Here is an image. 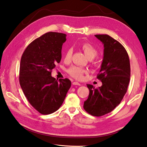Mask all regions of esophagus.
<instances>
[{"instance_id": "1", "label": "esophagus", "mask_w": 147, "mask_h": 147, "mask_svg": "<svg viewBox=\"0 0 147 147\" xmlns=\"http://www.w3.org/2000/svg\"><path fill=\"white\" fill-rule=\"evenodd\" d=\"M72 84H73V85H75V86H80V84L78 82H76V81H74Z\"/></svg>"}]
</instances>
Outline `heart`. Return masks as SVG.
Here are the masks:
<instances>
[{
    "label": "heart",
    "mask_w": 147,
    "mask_h": 147,
    "mask_svg": "<svg viewBox=\"0 0 147 147\" xmlns=\"http://www.w3.org/2000/svg\"><path fill=\"white\" fill-rule=\"evenodd\" d=\"M80 48L84 51V53L89 59L95 57L98 53L97 49L90 43H84L80 45ZM73 50L71 48H68L64 54L63 59L65 63H69L71 59ZM68 73L70 76L77 80H82L84 78V74L86 73V70L84 68L72 66L68 68Z\"/></svg>",
    "instance_id": "heart-1"
}]
</instances>
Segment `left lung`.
Listing matches in <instances>:
<instances>
[{"instance_id": "1", "label": "left lung", "mask_w": 147, "mask_h": 147, "mask_svg": "<svg viewBox=\"0 0 147 147\" xmlns=\"http://www.w3.org/2000/svg\"><path fill=\"white\" fill-rule=\"evenodd\" d=\"M95 36L104 45V57L97 78L102 84L89 89L84 108L94 116H101L111 112L118 106L126 93L130 79V63L128 53L119 42L107 34Z\"/></svg>"}]
</instances>
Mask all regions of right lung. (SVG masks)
<instances>
[{"mask_svg": "<svg viewBox=\"0 0 147 147\" xmlns=\"http://www.w3.org/2000/svg\"><path fill=\"white\" fill-rule=\"evenodd\" d=\"M67 35L49 32L26 48L19 68V83L29 102L42 115L56 111L63 104L71 86L68 79H57L51 70L60 63Z\"/></svg>", "mask_w": 147, "mask_h": 147, "instance_id": "add662e5", "label": "right lung"}]
</instances>
